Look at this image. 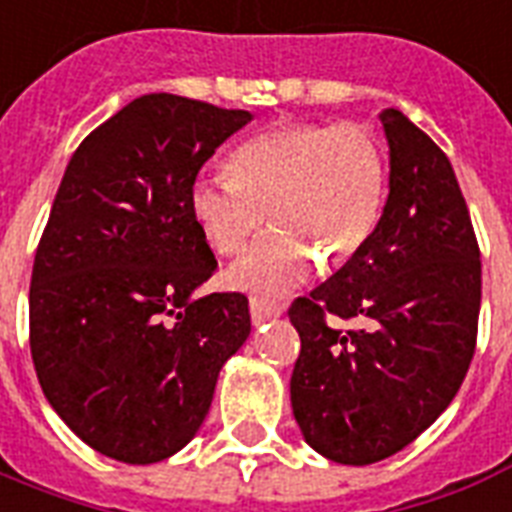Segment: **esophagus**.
Masks as SVG:
<instances>
[{"mask_svg": "<svg viewBox=\"0 0 512 512\" xmlns=\"http://www.w3.org/2000/svg\"><path fill=\"white\" fill-rule=\"evenodd\" d=\"M285 312V306L280 301H269V298H251V320L253 325H261V322L275 320L280 314Z\"/></svg>", "mask_w": 512, "mask_h": 512, "instance_id": "obj_1", "label": "esophagus"}]
</instances>
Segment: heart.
Here are the masks:
<instances>
[{
	"mask_svg": "<svg viewBox=\"0 0 512 512\" xmlns=\"http://www.w3.org/2000/svg\"><path fill=\"white\" fill-rule=\"evenodd\" d=\"M386 153L370 126L293 124L237 147L227 174H203L190 208L219 253H237L264 219L275 230L256 240L227 272L237 290L280 296L312 272L351 261L383 214Z\"/></svg>",
	"mask_w": 512,
	"mask_h": 512,
	"instance_id": "obj_1",
	"label": "heart"
}]
</instances>
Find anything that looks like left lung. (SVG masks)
Here are the masks:
<instances>
[{
	"label": "left lung",
	"mask_w": 512,
	"mask_h": 512,
	"mask_svg": "<svg viewBox=\"0 0 512 512\" xmlns=\"http://www.w3.org/2000/svg\"><path fill=\"white\" fill-rule=\"evenodd\" d=\"M388 200L367 245L288 309L290 378L306 444L343 465L396 455L447 410L473 359L481 253L455 171L402 110H380ZM330 313L359 319L330 326Z\"/></svg>",
	"instance_id": "8db88e82"
}]
</instances>
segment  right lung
Wrapping results in <instances>:
<instances>
[{"label":"right lung","instance_id":"1","mask_svg":"<svg viewBox=\"0 0 512 512\" xmlns=\"http://www.w3.org/2000/svg\"><path fill=\"white\" fill-rule=\"evenodd\" d=\"M251 118L142 94L81 142L57 187L28 293L31 357L60 420L118 463L190 444L251 335L243 293L195 296L216 259L190 208L200 166Z\"/></svg>","mask_w":512,"mask_h":512}]
</instances>
